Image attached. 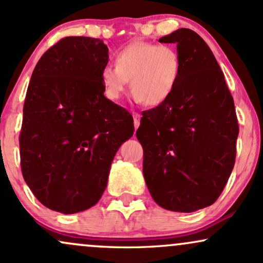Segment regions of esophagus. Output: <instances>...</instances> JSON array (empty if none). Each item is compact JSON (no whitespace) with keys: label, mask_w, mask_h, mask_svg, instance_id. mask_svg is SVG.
Instances as JSON below:
<instances>
[{"label":"esophagus","mask_w":263,"mask_h":263,"mask_svg":"<svg viewBox=\"0 0 263 263\" xmlns=\"http://www.w3.org/2000/svg\"><path fill=\"white\" fill-rule=\"evenodd\" d=\"M132 116H134V123H135V128L137 129L140 127V121H141V115L138 112H132Z\"/></svg>","instance_id":"obj_1"}]
</instances>
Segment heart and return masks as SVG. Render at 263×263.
<instances>
[{
    "label": "heart",
    "mask_w": 263,
    "mask_h": 263,
    "mask_svg": "<svg viewBox=\"0 0 263 263\" xmlns=\"http://www.w3.org/2000/svg\"><path fill=\"white\" fill-rule=\"evenodd\" d=\"M116 65L101 70V85L110 101H119L128 84L135 101L158 106L171 98L182 70L174 48L148 42H134L116 54Z\"/></svg>",
    "instance_id": "b5f03b06"
}]
</instances>
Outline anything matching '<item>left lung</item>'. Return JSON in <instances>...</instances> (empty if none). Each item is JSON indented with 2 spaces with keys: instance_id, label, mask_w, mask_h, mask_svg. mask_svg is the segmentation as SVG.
Returning a JSON list of instances; mask_svg holds the SVG:
<instances>
[{
  "instance_id": "8db88e82",
  "label": "left lung",
  "mask_w": 263,
  "mask_h": 263,
  "mask_svg": "<svg viewBox=\"0 0 263 263\" xmlns=\"http://www.w3.org/2000/svg\"><path fill=\"white\" fill-rule=\"evenodd\" d=\"M159 42L177 44L182 70L171 98L142 112L136 136L143 147V176L159 206L193 213L215 203L234 168V99L200 35L180 28Z\"/></svg>"
}]
</instances>
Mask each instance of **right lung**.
Wrapping results in <instances>:
<instances>
[{
    "mask_svg": "<svg viewBox=\"0 0 263 263\" xmlns=\"http://www.w3.org/2000/svg\"><path fill=\"white\" fill-rule=\"evenodd\" d=\"M107 63L101 39L63 38L39 59L27 89L22 174L35 198L59 213L100 200L115 155L134 135L131 114L104 95Z\"/></svg>",
    "mask_w": 263,
    "mask_h": 263,
    "instance_id": "1",
    "label": "right lung"
}]
</instances>
